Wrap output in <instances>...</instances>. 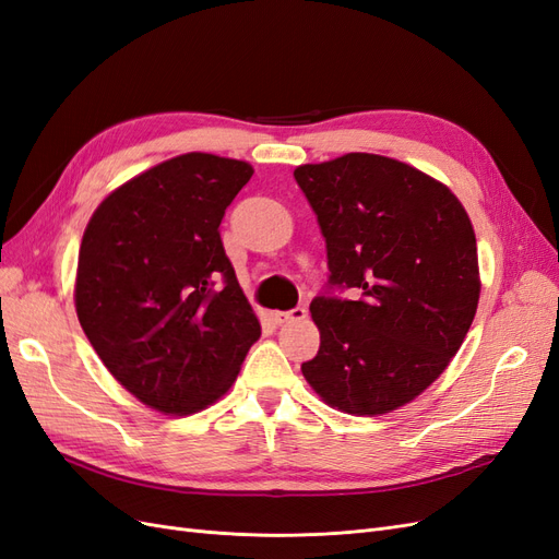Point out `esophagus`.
<instances>
[{"mask_svg":"<svg viewBox=\"0 0 559 559\" xmlns=\"http://www.w3.org/2000/svg\"><path fill=\"white\" fill-rule=\"evenodd\" d=\"M308 317V310L306 308H294L289 312H273V319L275 324H294V321H302Z\"/></svg>","mask_w":559,"mask_h":559,"instance_id":"esophagus-1","label":"esophagus"}]
</instances>
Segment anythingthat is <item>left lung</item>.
Returning <instances> with one entry per match:
<instances>
[{
    "label": "left lung",
    "instance_id": "obj_1",
    "mask_svg": "<svg viewBox=\"0 0 559 559\" xmlns=\"http://www.w3.org/2000/svg\"><path fill=\"white\" fill-rule=\"evenodd\" d=\"M294 177L331 273L329 292L310 302L321 343L302 376L331 408L396 411L443 373L476 317L471 218L445 183L386 156L345 154ZM331 288H357L358 300Z\"/></svg>",
    "mask_w": 559,
    "mask_h": 559
}]
</instances>
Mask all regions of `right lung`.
<instances>
[{"label":"right lung","mask_w":559,"mask_h":559,"mask_svg":"<svg viewBox=\"0 0 559 559\" xmlns=\"http://www.w3.org/2000/svg\"><path fill=\"white\" fill-rule=\"evenodd\" d=\"M253 170L183 154L107 195L83 233L74 302L109 373L144 405L191 415L222 399L261 324L222 242Z\"/></svg>","instance_id":"1"}]
</instances>
